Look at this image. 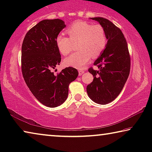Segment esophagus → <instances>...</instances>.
I'll return each mask as SVG.
<instances>
[{"label": "esophagus", "mask_w": 152, "mask_h": 152, "mask_svg": "<svg viewBox=\"0 0 152 152\" xmlns=\"http://www.w3.org/2000/svg\"><path fill=\"white\" fill-rule=\"evenodd\" d=\"M84 72H85V71H84L83 69H79V70H78L79 76H81L82 74H84Z\"/></svg>", "instance_id": "34e87169"}]
</instances>
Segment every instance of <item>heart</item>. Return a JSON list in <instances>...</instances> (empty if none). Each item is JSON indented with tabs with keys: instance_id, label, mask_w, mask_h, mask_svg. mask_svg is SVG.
I'll return each instance as SVG.
<instances>
[{
	"instance_id": "1",
	"label": "heart",
	"mask_w": 152,
	"mask_h": 152,
	"mask_svg": "<svg viewBox=\"0 0 152 152\" xmlns=\"http://www.w3.org/2000/svg\"><path fill=\"white\" fill-rule=\"evenodd\" d=\"M67 32L69 38L59 34L55 40L60 53L64 56L68 55L73 49V43L78 42L77 48L80 50L64 59L67 66L83 68L91 57L99 56L107 46L106 32L100 24L78 21L72 24Z\"/></svg>"
}]
</instances>
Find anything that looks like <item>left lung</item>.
<instances>
[{"label":"left lung","mask_w":152,"mask_h":152,"mask_svg":"<svg viewBox=\"0 0 152 152\" xmlns=\"http://www.w3.org/2000/svg\"><path fill=\"white\" fill-rule=\"evenodd\" d=\"M91 19L104 28L107 42L105 50L93 64L99 69H88L94 78L86 86V92L94 102L105 105L114 101L122 91L129 76L131 59L122 31L105 18Z\"/></svg>","instance_id":"8db88e82"}]
</instances>
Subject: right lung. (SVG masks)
I'll return each instance as SVG.
<instances>
[{"label":"right lung","mask_w":152,"mask_h":152,"mask_svg":"<svg viewBox=\"0 0 152 152\" xmlns=\"http://www.w3.org/2000/svg\"><path fill=\"white\" fill-rule=\"evenodd\" d=\"M66 26L59 19L40 21L26 34L21 47L24 80L34 96L49 107L65 102L69 83L78 75V70L72 67H66L57 75L52 72L61 62L55 40Z\"/></svg>","instance_id":"1"}]
</instances>
